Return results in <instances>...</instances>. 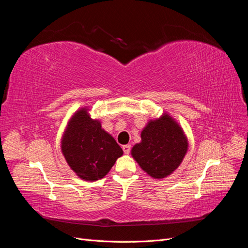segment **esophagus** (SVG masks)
I'll list each match as a JSON object with an SVG mask.
<instances>
[{
	"label": "esophagus",
	"mask_w": 248,
	"mask_h": 248,
	"mask_svg": "<svg viewBox=\"0 0 248 248\" xmlns=\"http://www.w3.org/2000/svg\"><path fill=\"white\" fill-rule=\"evenodd\" d=\"M122 149H123V151H124V153L125 154H129L130 153V146L129 145H124L123 147H122Z\"/></svg>",
	"instance_id": "esophagus-1"
}]
</instances>
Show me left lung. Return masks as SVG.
Returning a JSON list of instances; mask_svg holds the SVG:
<instances>
[{
  "mask_svg": "<svg viewBox=\"0 0 248 248\" xmlns=\"http://www.w3.org/2000/svg\"><path fill=\"white\" fill-rule=\"evenodd\" d=\"M141 141L134 145L131 155L148 175L162 179L182 162L188 142L181 127L168 114L151 120L141 131Z\"/></svg>",
  "mask_w": 248,
  "mask_h": 248,
  "instance_id": "obj_1",
  "label": "left lung"
}]
</instances>
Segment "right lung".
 <instances>
[{
  "mask_svg": "<svg viewBox=\"0 0 248 248\" xmlns=\"http://www.w3.org/2000/svg\"><path fill=\"white\" fill-rule=\"evenodd\" d=\"M61 148L69 167L86 181L103 178L123 154L115 139L101 128L98 120L90 118L87 108L78 110L70 119Z\"/></svg>",
  "mask_w": 248,
  "mask_h": 248,
  "instance_id": "1",
  "label": "right lung"
}]
</instances>
